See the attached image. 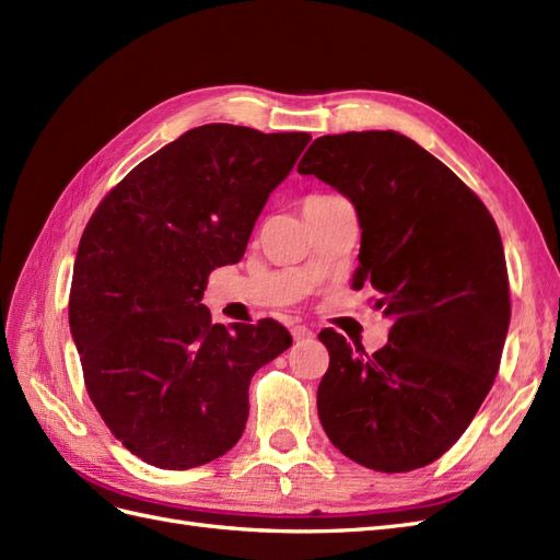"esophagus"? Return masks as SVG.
I'll return each instance as SVG.
<instances>
[{
    "label": "esophagus",
    "instance_id": "34e87169",
    "mask_svg": "<svg viewBox=\"0 0 560 560\" xmlns=\"http://www.w3.org/2000/svg\"><path fill=\"white\" fill-rule=\"evenodd\" d=\"M315 334H313V329H308L306 325H294L292 327V338L296 343H301V341H311Z\"/></svg>",
    "mask_w": 560,
    "mask_h": 560
}]
</instances>
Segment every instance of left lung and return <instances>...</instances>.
<instances>
[{
    "mask_svg": "<svg viewBox=\"0 0 560 560\" xmlns=\"http://www.w3.org/2000/svg\"><path fill=\"white\" fill-rule=\"evenodd\" d=\"M299 173L350 198L362 229L352 290L374 287L393 319L374 354L319 331L322 428L369 469L425 467L463 436L500 369L512 303L495 219L451 167L393 130L317 138Z\"/></svg>",
    "mask_w": 560,
    "mask_h": 560,
    "instance_id": "1",
    "label": "left lung"
}]
</instances>
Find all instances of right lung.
<instances>
[{
    "label": "right lung",
    "mask_w": 560,
    "mask_h": 560,
    "mask_svg": "<svg viewBox=\"0 0 560 560\" xmlns=\"http://www.w3.org/2000/svg\"><path fill=\"white\" fill-rule=\"evenodd\" d=\"M308 132L208 124L118 182L81 235L70 327L105 425L161 469L212 463L243 436L249 381L292 346L276 319L214 325L200 299L238 264Z\"/></svg>",
    "instance_id": "add662e5"
}]
</instances>
